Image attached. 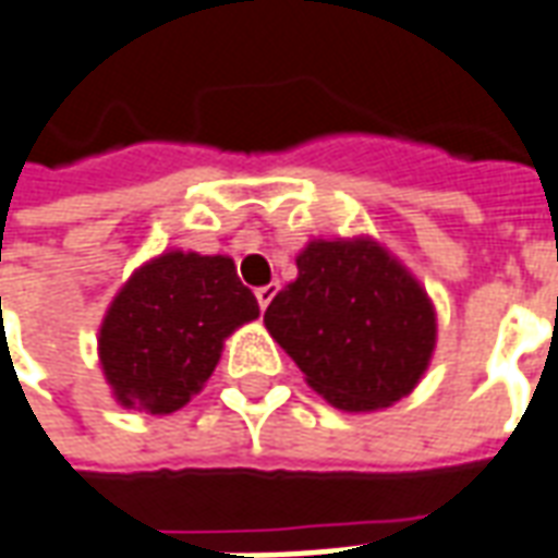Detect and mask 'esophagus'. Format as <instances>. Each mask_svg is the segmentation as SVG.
Returning a JSON list of instances; mask_svg holds the SVG:
<instances>
[{
    "instance_id": "1",
    "label": "esophagus",
    "mask_w": 558,
    "mask_h": 558,
    "mask_svg": "<svg viewBox=\"0 0 558 558\" xmlns=\"http://www.w3.org/2000/svg\"><path fill=\"white\" fill-rule=\"evenodd\" d=\"M275 292H278V283H266V287H259V290H256V302H259L263 311H266L268 302L275 299Z\"/></svg>"
}]
</instances>
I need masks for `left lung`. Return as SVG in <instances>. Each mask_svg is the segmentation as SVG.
I'll use <instances>...</instances> for the list:
<instances>
[{"mask_svg": "<svg viewBox=\"0 0 558 558\" xmlns=\"http://www.w3.org/2000/svg\"><path fill=\"white\" fill-rule=\"evenodd\" d=\"M299 278L271 299L266 329L307 387L341 411L404 399L435 350V307L420 280L372 239H314Z\"/></svg>", "mask_w": 558, "mask_h": 558, "instance_id": "obj_1", "label": "left lung"}]
</instances>
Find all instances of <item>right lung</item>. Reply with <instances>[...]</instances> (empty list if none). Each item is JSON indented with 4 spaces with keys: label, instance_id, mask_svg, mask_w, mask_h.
<instances>
[{
    "label": "right lung",
    "instance_id": "add662e5",
    "mask_svg": "<svg viewBox=\"0 0 558 558\" xmlns=\"http://www.w3.org/2000/svg\"><path fill=\"white\" fill-rule=\"evenodd\" d=\"M259 317L229 256L169 251L117 292L99 329L105 380L123 408L171 414L205 387L239 326Z\"/></svg>",
    "mask_w": 558,
    "mask_h": 558
}]
</instances>
